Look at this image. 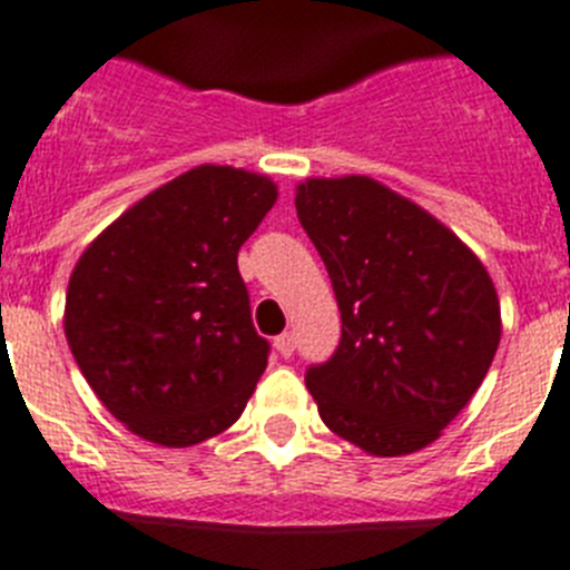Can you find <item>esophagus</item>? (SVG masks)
Segmentation results:
<instances>
[{"label": "esophagus", "mask_w": 570, "mask_h": 570, "mask_svg": "<svg viewBox=\"0 0 570 570\" xmlns=\"http://www.w3.org/2000/svg\"><path fill=\"white\" fill-rule=\"evenodd\" d=\"M275 350H278L281 358H289L292 350H295V338H292V333H284L275 338Z\"/></svg>", "instance_id": "34e87169"}]
</instances>
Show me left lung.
<instances>
[{
    "label": "left lung",
    "instance_id": "1",
    "mask_svg": "<svg viewBox=\"0 0 570 570\" xmlns=\"http://www.w3.org/2000/svg\"><path fill=\"white\" fill-rule=\"evenodd\" d=\"M295 209L341 309L338 350L306 370L321 419L373 456L428 448L497 355L491 275L448 226L373 177H313Z\"/></svg>",
    "mask_w": 570,
    "mask_h": 570
}]
</instances>
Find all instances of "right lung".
Segmentation results:
<instances>
[{
    "label": "right lung",
    "mask_w": 570,
    "mask_h": 570,
    "mask_svg": "<svg viewBox=\"0 0 570 570\" xmlns=\"http://www.w3.org/2000/svg\"><path fill=\"white\" fill-rule=\"evenodd\" d=\"M278 200L264 175L197 166L122 212L77 261L66 338L108 413L163 448L240 419L266 370L237 252Z\"/></svg>",
    "instance_id": "right-lung-1"
}]
</instances>
